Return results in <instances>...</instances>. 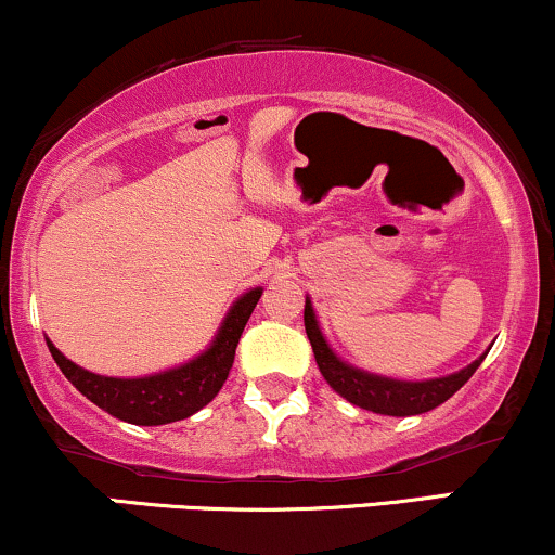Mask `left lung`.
<instances>
[{"label":"left lung","mask_w":555,"mask_h":555,"mask_svg":"<svg viewBox=\"0 0 555 555\" xmlns=\"http://www.w3.org/2000/svg\"><path fill=\"white\" fill-rule=\"evenodd\" d=\"M304 324H306V335H309L311 350H314L317 366L322 371V376L327 379L330 387L358 408L371 410V413H379V415H397V418H405V415H421V413H428V410L439 408L441 402H447L449 397L457 392L462 384L470 379L475 369H478L486 358L483 353L478 361H473L470 366L457 371V374L441 376V379L400 382V379H389V376L369 374V371L356 369L350 366L348 361H343V358L330 348V343L324 340L314 314V306H311V298H306Z\"/></svg>","instance_id":"8db88e82"}]
</instances>
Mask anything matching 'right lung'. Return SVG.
<instances>
[{
	"label": "right lung",
	"instance_id": "right-lung-1",
	"mask_svg": "<svg viewBox=\"0 0 555 555\" xmlns=\"http://www.w3.org/2000/svg\"><path fill=\"white\" fill-rule=\"evenodd\" d=\"M259 296H262V288L244 293L225 314L210 348L202 350L197 358L160 374L142 376V379H114V376L93 374L72 363L51 340H46V345L62 374L108 415L134 423V426H163V423L189 418L220 392L233 366L241 332L249 322Z\"/></svg>",
	"mask_w": 555,
	"mask_h": 555
}]
</instances>
